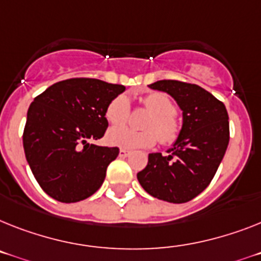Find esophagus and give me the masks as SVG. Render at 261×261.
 I'll return each mask as SVG.
<instances>
[{
  "instance_id": "34e87169",
  "label": "esophagus",
  "mask_w": 261,
  "mask_h": 261,
  "mask_svg": "<svg viewBox=\"0 0 261 261\" xmlns=\"http://www.w3.org/2000/svg\"><path fill=\"white\" fill-rule=\"evenodd\" d=\"M128 155H130V151L124 150V148H120V150H119V156L120 158H126V156H128Z\"/></svg>"
}]
</instances>
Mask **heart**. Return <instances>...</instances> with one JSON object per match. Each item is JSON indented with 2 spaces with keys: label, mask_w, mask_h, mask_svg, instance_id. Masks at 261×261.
<instances>
[{
  "label": "heart",
  "mask_w": 261,
  "mask_h": 261,
  "mask_svg": "<svg viewBox=\"0 0 261 261\" xmlns=\"http://www.w3.org/2000/svg\"><path fill=\"white\" fill-rule=\"evenodd\" d=\"M143 107L151 117L144 122V131L131 130L122 127L130 118V99L120 94L111 100L106 109V118L114 127L107 134L109 143L126 150L152 147L156 141L164 146H170L178 141L181 133V124L176 119L178 106L171 98L163 93H150L142 100Z\"/></svg>",
  "instance_id": "heart-1"
}]
</instances>
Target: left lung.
I'll use <instances>...</instances> for the list:
<instances>
[{
    "instance_id": "obj_1",
    "label": "left lung",
    "mask_w": 261,
    "mask_h": 261,
    "mask_svg": "<svg viewBox=\"0 0 261 261\" xmlns=\"http://www.w3.org/2000/svg\"><path fill=\"white\" fill-rule=\"evenodd\" d=\"M151 89L170 94L183 110L180 137L163 156L148 154L138 180L151 196L186 203L208 187L229 142L228 113L222 100L198 85L163 80Z\"/></svg>"
}]
</instances>
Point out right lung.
I'll return each instance as SVG.
<instances>
[{
	"label": "right lung",
	"mask_w": 261,
	"mask_h": 261,
	"mask_svg": "<svg viewBox=\"0 0 261 261\" xmlns=\"http://www.w3.org/2000/svg\"><path fill=\"white\" fill-rule=\"evenodd\" d=\"M122 91V85L70 78L34 98L23 128V150L34 178L53 199L75 203L99 190L119 148L90 142L105 135L106 109Z\"/></svg>",
	"instance_id": "add662e5"
}]
</instances>
